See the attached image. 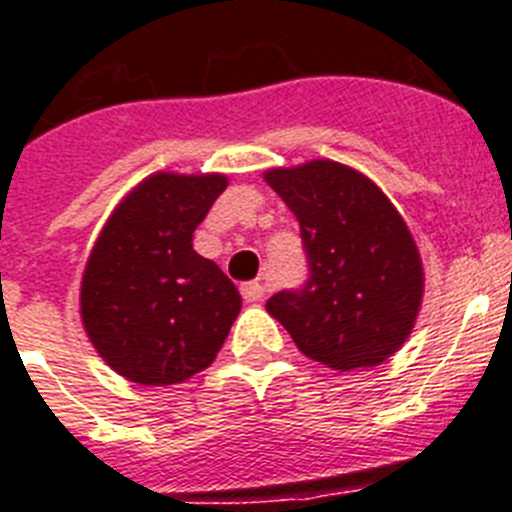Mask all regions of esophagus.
Wrapping results in <instances>:
<instances>
[{"mask_svg": "<svg viewBox=\"0 0 512 512\" xmlns=\"http://www.w3.org/2000/svg\"><path fill=\"white\" fill-rule=\"evenodd\" d=\"M240 295H243V298H246L248 303L264 301V295H266L264 282L253 280V282H246V285H240Z\"/></svg>", "mask_w": 512, "mask_h": 512, "instance_id": "34e87169", "label": "esophagus"}]
</instances>
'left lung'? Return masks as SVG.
<instances>
[{
    "label": "left lung",
    "mask_w": 512,
    "mask_h": 512,
    "mask_svg": "<svg viewBox=\"0 0 512 512\" xmlns=\"http://www.w3.org/2000/svg\"><path fill=\"white\" fill-rule=\"evenodd\" d=\"M301 225L308 280L266 301L303 356L329 369L377 366L416 324L424 269L413 235L377 185L314 159L264 175Z\"/></svg>",
    "instance_id": "left-lung-1"
}]
</instances>
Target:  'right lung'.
<instances>
[{
    "mask_svg": "<svg viewBox=\"0 0 512 512\" xmlns=\"http://www.w3.org/2000/svg\"><path fill=\"white\" fill-rule=\"evenodd\" d=\"M225 188V175L156 172L107 219L80 282V319L120 377L185 382L230 335L238 287L193 251V232Z\"/></svg>",
    "mask_w": 512,
    "mask_h": 512,
    "instance_id": "1",
    "label": "right lung"
}]
</instances>
